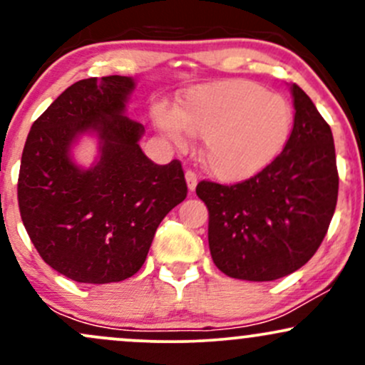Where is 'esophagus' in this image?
<instances>
[{
    "mask_svg": "<svg viewBox=\"0 0 365 365\" xmlns=\"http://www.w3.org/2000/svg\"><path fill=\"white\" fill-rule=\"evenodd\" d=\"M185 180H187V187H188V190L190 192H194L195 190V187H197V175L194 173V171L192 170H188L187 173H185Z\"/></svg>",
    "mask_w": 365,
    "mask_h": 365,
    "instance_id": "1",
    "label": "esophagus"
}]
</instances>
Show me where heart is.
Masks as SVG:
<instances>
[{"mask_svg": "<svg viewBox=\"0 0 365 365\" xmlns=\"http://www.w3.org/2000/svg\"><path fill=\"white\" fill-rule=\"evenodd\" d=\"M156 125L177 144L187 133L202 137L204 166L223 182H242L279 156L292 132V108L283 96L250 81H221L192 87L180 106H153Z\"/></svg>", "mask_w": 365, "mask_h": 365, "instance_id": "heart-1", "label": "heart"}]
</instances>
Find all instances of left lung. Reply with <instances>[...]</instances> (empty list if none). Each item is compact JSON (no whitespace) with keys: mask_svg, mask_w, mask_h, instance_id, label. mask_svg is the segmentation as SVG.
<instances>
[{"mask_svg":"<svg viewBox=\"0 0 365 365\" xmlns=\"http://www.w3.org/2000/svg\"><path fill=\"white\" fill-rule=\"evenodd\" d=\"M295 118L282 154L235 185L195 188L209 211V250L226 276L273 282L319 249L334 215L338 170L333 133L305 92L290 87Z\"/></svg>","mask_w":365,"mask_h":365,"instance_id":"8db88e82","label":"left lung"}]
</instances>
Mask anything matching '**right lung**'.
<instances>
[{
	"mask_svg": "<svg viewBox=\"0 0 365 365\" xmlns=\"http://www.w3.org/2000/svg\"><path fill=\"white\" fill-rule=\"evenodd\" d=\"M132 77L83 78L32 125L22 153L19 207L46 264L78 283L123 282L140 269L159 223L187 197L177 159L142 153L144 125L125 116ZM86 133L98 137L91 169L73 161Z\"/></svg>",
	"mask_w": 365,
	"mask_h": 365,
	"instance_id": "add662e5",
	"label": "right lung"
}]
</instances>
